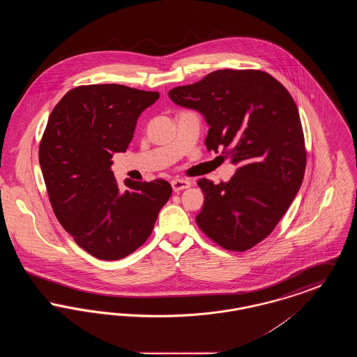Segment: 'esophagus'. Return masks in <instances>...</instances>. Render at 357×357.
Here are the masks:
<instances>
[{
    "instance_id": "1",
    "label": "esophagus",
    "mask_w": 357,
    "mask_h": 357,
    "mask_svg": "<svg viewBox=\"0 0 357 357\" xmlns=\"http://www.w3.org/2000/svg\"><path fill=\"white\" fill-rule=\"evenodd\" d=\"M171 186H172V190L175 192H178V191H182V190L188 188V187L191 186V183L186 181V179H174V181H171Z\"/></svg>"
}]
</instances>
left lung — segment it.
Returning <instances> with one entry per match:
<instances>
[{
    "mask_svg": "<svg viewBox=\"0 0 357 357\" xmlns=\"http://www.w3.org/2000/svg\"><path fill=\"white\" fill-rule=\"evenodd\" d=\"M169 96L204 115L208 151L239 163L229 182L198 181L204 194L198 227L226 250L252 249L272 233L303 183L305 140L296 102L258 69L214 70Z\"/></svg>",
    "mask_w": 357,
    "mask_h": 357,
    "instance_id": "left-lung-1",
    "label": "left lung"
}]
</instances>
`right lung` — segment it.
Masks as SVG:
<instances>
[{"mask_svg": "<svg viewBox=\"0 0 357 357\" xmlns=\"http://www.w3.org/2000/svg\"><path fill=\"white\" fill-rule=\"evenodd\" d=\"M159 92L120 84L80 85L53 108L38 160L56 218L89 255L115 261L151 236L171 197L167 181L126 179L120 188L112 155L128 149L139 115Z\"/></svg>", "mask_w": 357, "mask_h": 357, "instance_id": "add662e5", "label": "right lung"}]
</instances>
